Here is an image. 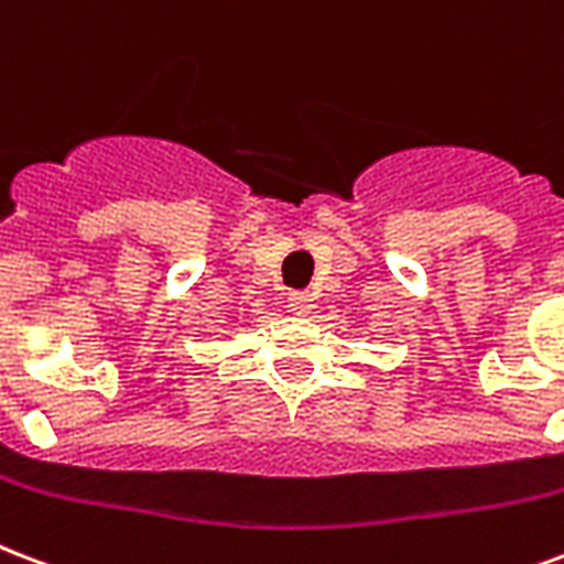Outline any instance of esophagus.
<instances>
[{
    "mask_svg": "<svg viewBox=\"0 0 564 564\" xmlns=\"http://www.w3.org/2000/svg\"><path fill=\"white\" fill-rule=\"evenodd\" d=\"M290 307L299 313V316H311L313 307H316V304H313V292H307V290L290 292Z\"/></svg>",
    "mask_w": 564,
    "mask_h": 564,
    "instance_id": "1",
    "label": "esophagus"
}]
</instances>
